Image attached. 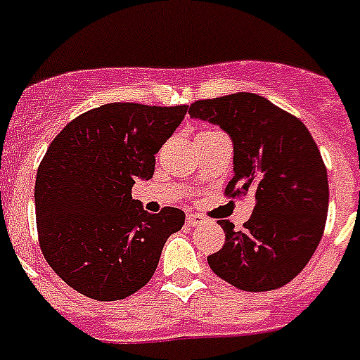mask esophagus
Returning <instances> with one entry per match:
<instances>
[{
    "label": "esophagus",
    "mask_w": 360,
    "mask_h": 360,
    "mask_svg": "<svg viewBox=\"0 0 360 360\" xmlns=\"http://www.w3.org/2000/svg\"><path fill=\"white\" fill-rule=\"evenodd\" d=\"M201 223H205V219L199 214H188L186 216V225L188 226H199Z\"/></svg>",
    "instance_id": "34e87169"
}]
</instances>
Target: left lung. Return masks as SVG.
<instances>
[{
	"label": "left lung",
	"mask_w": 360,
	"mask_h": 360,
	"mask_svg": "<svg viewBox=\"0 0 360 360\" xmlns=\"http://www.w3.org/2000/svg\"><path fill=\"white\" fill-rule=\"evenodd\" d=\"M188 113L231 135L234 177L225 194H252L256 201L245 231L217 221L225 243L208 256V265L241 291L283 288L307 265L328 217V172L309 129L255 93L198 101Z\"/></svg>",
	"instance_id": "8db88e82"
}]
</instances>
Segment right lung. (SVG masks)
<instances>
[{
	"label": "right lung",
	"instance_id": "obj_1",
	"mask_svg": "<svg viewBox=\"0 0 360 360\" xmlns=\"http://www.w3.org/2000/svg\"><path fill=\"white\" fill-rule=\"evenodd\" d=\"M186 110L104 104L78 115L49 144L36 174V226L41 255L69 288L113 302L150 282L185 212H146L131 186L152 179L155 153Z\"/></svg>",
	"mask_w": 360,
	"mask_h": 360
}]
</instances>
